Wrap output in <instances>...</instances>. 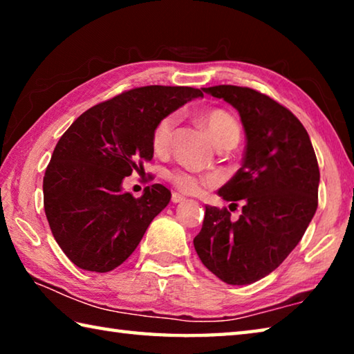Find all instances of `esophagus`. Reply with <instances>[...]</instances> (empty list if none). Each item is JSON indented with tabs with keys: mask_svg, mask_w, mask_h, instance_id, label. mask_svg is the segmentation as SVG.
I'll use <instances>...</instances> for the list:
<instances>
[{
	"mask_svg": "<svg viewBox=\"0 0 354 354\" xmlns=\"http://www.w3.org/2000/svg\"><path fill=\"white\" fill-rule=\"evenodd\" d=\"M185 200V196H183L181 194H176V192H173V194H171V203H175V205H176V203H183Z\"/></svg>",
	"mask_w": 354,
	"mask_h": 354,
	"instance_id": "esophagus-1",
	"label": "esophagus"
}]
</instances>
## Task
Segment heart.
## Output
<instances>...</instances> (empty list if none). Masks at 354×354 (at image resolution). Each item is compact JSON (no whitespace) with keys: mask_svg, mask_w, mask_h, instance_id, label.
Listing matches in <instances>:
<instances>
[{"mask_svg":"<svg viewBox=\"0 0 354 354\" xmlns=\"http://www.w3.org/2000/svg\"><path fill=\"white\" fill-rule=\"evenodd\" d=\"M201 122L205 124L209 136L212 140L217 143V147L223 145L227 142H239L241 139V128L234 118L230 113L221 109H211L203 113ZM176 127V115L175 113H167V115L160 117L158 123L154 124L151 133V147L154 153L162 154L170 147L173 133H175ZM167 181H170L178 190L185 192V194H194L198 192L203 178L198 173L187 170V169H173L167 170L164 173ZM209 179H214V176H209Z\"/></svg>","mask_w":354,"mask_h":354,"instance_id":"obj_1","label":"heart"}]
</instances>
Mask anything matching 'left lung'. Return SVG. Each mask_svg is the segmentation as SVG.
Returning <instances> with one entry per match:
<instances>
[{"label": "left lung", "mask_w": 354, "mask_h": 354, "mask_svg": "<svg viewBox=\"0 0 354 354\" xmlns=\"http://www.w3.org/2000/svg\"><path fill=\"white\" fill-rule=\"evenodd\" d=\"M225 100L241 115L247 147L237 173L218 190L242 215L206 206L196 253L226 284L243 286L279 267L317 211L320 171L308 131L293 113L250 87L203 88Z\"/></svg>", "instance_id": "obj_1"}]
</instances>
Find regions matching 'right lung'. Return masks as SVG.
Instances as JSON below:
<instances>
[{
  "label": "right lung",
  "mask_w": 354,
  "mask_h": 354,
  "mask_svg": "<svg viewBox=\"0 0 354 354\" xmlns=\"http://www.w3.org/2000/svg\"><path fill=\"white\" fill-rule=\"evenodd\" d=\"M198 97L194 87L131 88L81 113L59 139L44 176V206L75 266L106 273L133 254L171 194L153 184L136 198L123 179L153 159L158 120Z\"/></svg>",
  "instance_id": "add662e5"
}]
</instances>
